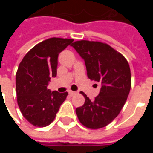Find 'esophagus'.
<instances>
[{
  "instance_id": "esophagus-1",
  "label": "esophagus",
  "mask_w": 153,
  "mask_h": 153,
  "mask_svg": "<svg viewBox=\"0 0 153 153\" xmlns=\"http://www.w3.org/2000/svg\"><path fill=\"white\" fill-rule=\"evenodd\" d=\"M69 93H70V96H74L76 94V92H74V91H69Z\"/></svg>"
}]
</instances>
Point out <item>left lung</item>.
Listing matches in <instances>:
<instances>
[{
	"instance_id": "obj_1",
	"label": "left lung",
	"mask_w": 153,
	"mask_h": 153,
	"mask_svg": "<svg viewBox=\"0 0 153 153\" xmlns=\"http://www.w3.org/2000/svg\"><path fill=\"white\" fill-rule=\"evenodd\" d=\"M71 46L84 60L88 79L102 86L94 100L82 92L85 102L75 111L78 119L88 128H103L120 114L128 96L131 73L128 61L105 42L80 40Z\"/></svg>"
}]
</instances>
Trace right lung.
<instances>
[{"mask_svg":"<svg viewBox=\"0 0 153 153\" xmlns=\"http://www.w3.org/2000/svg\"><path fill=\"white\" fill-rule=\"evenodd\" d=\"M74 39L51 38L26 54L19 65L15 84L22 115L31 125L46 127L53 121L68 93L51 92L47 86L56 76L58 56Z\"/></svg>","mask_w":153,"mask_h":153,"instance_id":"obj_1","label":"right lung"}]
</instances>
